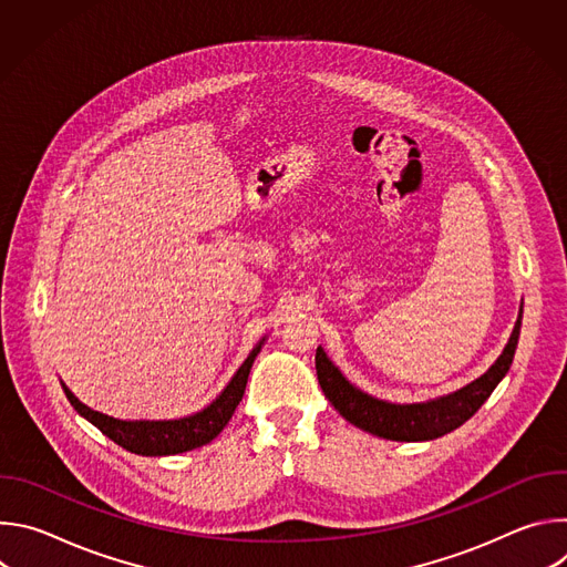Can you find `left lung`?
I'll return each instance as SVG.
<instances>
[{
    "label": "left lung",
    "instance_id": "obj_1",
    "mask_svg": "<svg viewBox=\"0 0 567 567\" xmlns=\"http://www.w3.org/2000/svg\"><path fill=\"white\" fill-rule=\"evenodd\" d=\"M520 320H523V311L516 320V328L512 332V339L505 352L487 372H484L480 379H475L473 383L464 385L462 390L426 403L396 406V403L379 401L361 392L339 372V368L332 365V361L328 359L326 352H322V348L316 350L318 383L322 392H326V396L332 401V406L350 424L372 435L394 440V442L435 440L455 431L466 420H471L482 403L489 399V394L501 383V379L507 374L514 361L518 337H520Z\"/></svg>",
    "mask_w": 567,
    "mask_h": 567
}]
</instances>
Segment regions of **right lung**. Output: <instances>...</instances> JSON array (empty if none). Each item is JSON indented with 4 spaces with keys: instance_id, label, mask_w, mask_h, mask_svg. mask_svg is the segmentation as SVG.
<instances>
[{
    "instance_id": "right-lung-1",
    "label": "right lung",
    "mask_w": 567,
    "mask_h": 567,
    "mask_svg": "<svg viewBox=\"0 0 567 567\" xmlns=\"http://www.w3.org/2000/svg\"><path fill=\"white\" fill-rule=\"evenodd\" d=\"M262 343L247 357V361L241 363V368L235 372L230 383L224 388V392L210 403L208 409L202 413H195L184 420H171V422H123L107 417L103 413H96L87 409L83 401H78L73 392L62 383V390L66 399L71 401V406L90 420L103 435L114 440L118 446L136 453V455H175L184 453L197 446L208 444L213 437L221 433V429L228 424L230 415L235 413L237 403L241 401V394H245L247 379L254 365V359L258 357Z\"/></svg>"
}]
</instances>
